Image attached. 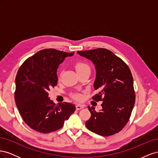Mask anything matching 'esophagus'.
<instances>
[{"label":"esophagus","mask_w":158,"mask_h":158,"mask_svg":"<svg viewBox=\"0 0 158 158\" xmlns=\"http://www.w3.org/2000/svg\"><path fill=\"white\" fill-rule=\"evenodd\" d=\"M84 107V106H82V105H76V110H80V109H83Z\"/></svg>","instance_id":"esophagus-1"}]
</instances>
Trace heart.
I'll return each mask as SVG.
<instances>
[{"instance_id":"b5f03b06","label":"heart","mask_w":158,"mask_h":158,"mask_svg":"<svg viewBox=\"0 0 158 158\" xmlns=\"http://www.w3.org/2000/svg\"><path fill=\"white\" fill-rule=\"evenodd\" d=\"M75 68L77 72L84 70V69H89V66L87 64L82 63V62H78V63H76L75 65ZM73 97H74V98H75L76 99H78V100H80L82 99V95L80 94H77V93L73 94Z\"/></svg>"}]
</instances>
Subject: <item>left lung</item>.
Returning <instances> with one entry per match:
<instances>
[{
  "instance_id": "1",
  "label": "left lung",
  "mask_w": 158,
  "mask_h": 158,
  "mask_svg": "<svg viewBox=\"0 0 158 158\" xmlns=\"http://www.w3.org/2000/svg\"><path fill=\"white\" fill-rule=\"evenodd\" d=\"M77 53L95 65L96 75L94 88L98 94L92 99L103 102L99 111L88 107L91 117L85 122V126L97 135H113L127 125L135 103L131 70L121 59L106 49L78 51Z\"/></svg>"
}]
</instances>
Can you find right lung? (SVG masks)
<instances>
[{"mask_svg":"<svg viewBox=\"0 0 158 158\" xmlns=\"http://www.w3.org/2000/svg\"><path fill=\"white\" fill-rule=\"evenodd\" d=\"M74 53L43 49L26 60L19 69L15 80V102L23 120L34 131L49 133L59 130L76 110L70 103L56 105L48 94L57 84L59 64Z\"/></svg>","mask_w":158,"mask_h":158,"instance_id":"1","label":"right lung"}]
</instances>
